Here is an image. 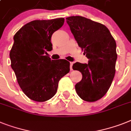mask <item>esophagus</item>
<instances>
[{
	"label": "esophagus",
	"instance_id": "1",
	"mask_svg": "<svg viewBox=\"0 0 131 131\" xmlns=\"http://www.w3.org/2000/svg\"><path fill=\"white\" fill-rule=\"evenodd\" d=\"M72 66H73V63L70 62V70H73V69H72Z\"/></svg>",
	"mask_w": 131,
	"mask_h": 131
}]
</instances>
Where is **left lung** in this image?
Wrapping results in <instances>:
<instances>
[{
  "mask_svg": "<svg viewBox=\"0 0 131 131\" xmlns=\"http://www.w3.org/2000/svg\"><path fill=\"white\" fill-rule=\"evenodd\" d=\"M75 41L88 59V63L76 62L74 70L82 74L75 84L76 93L82 100L94 102L106 94L115 74L116 44L104 25L80 16L66 18Z\"/></svg>",
  "mask_w": 131,
  "mask_h": 131,
  "instance_id": "left-lung-1",
  "label": "left lung"
}]
</instances>
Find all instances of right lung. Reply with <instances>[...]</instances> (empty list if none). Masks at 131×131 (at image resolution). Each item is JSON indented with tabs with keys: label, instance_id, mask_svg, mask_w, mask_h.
<instances>
[{
	"label": "right lung",
	"instance_id": "obj_1",
	"mask_svg": "<svg viewBox=\"0 0 131 131\" xmlns=\"http://www.w3.org/2000/svg\"><path fill=\"white\" fill-rule=\"evenodd\" d=\"M63 23V18L33 20L14 35L10 51L11 68L23 92L34 101L51 99L56 94L60 79L70 72L69 61L51 60L46 52L52 49L53 33Z\"/></svg>",
	"mask_w": 131,
	"mask_h": 131
}]
</instances>
